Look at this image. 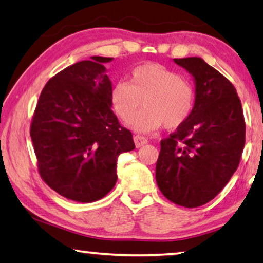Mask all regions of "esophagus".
<instances>
[{
    "instance_id": "34e87169",
    "label": "esophagus",
    "mask_w": 263,
    "mask_h": 263,
    "mask_svg": "<svg viewBox=\"0 0 263 263\" xmlns=\"http://www.w3.org/2000/svg\"><path fill=\"white\" fill-rule=\"evenodd\" d=\"M133 140H135L136 147H140V146H143V145H145V144L147 143V139L145 138V137L139 136V135H137V136L133 137Z\"/></svg>"
}]
</instances>
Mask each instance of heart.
<instances>
[{
  "mask_svg": "<svg viewBox=\"0 0 263 263\" xmlns=\"http://www.w3.org/2000/svg\"><path fill=\"white\" fill-rule=\"evenodd\" d=\"M113 111L125 124L137 131L150 132L164 127L175 130L190 118L195 107V89L191 82L175 70L159 64H144L133 68L128 80L119 81L109 94Z\"/></svg>",
  "mask_w": 263,
  "mask_h": 263,
  "instance_id": "obj_1",
  "label": "heart"
}]
</instances>
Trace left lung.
Returning a JSON list of instances; mask_svg holds the SVG:
<instances>
[{"mask_svg": "<svg viewBox=\"0 0 263 263\" xmlns=\"http://www.w3.org/2000/svg\"><path fill=\"white\" fill-rule=\"evenodd\" d=\"M196 82L190 118L160 140L156 181L175 204L197 208L227 185L240 164L246 123L236 88L202 58L175 59Z\"/></svg>", "mask_w": 263, "mask_h": 263, "instance_id": "left-lung-1", "label": "left lung"}]
</instances>
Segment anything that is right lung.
<instances>
[{"label":"right lung","instance_id":"1","mask_svg":"<svg viewBox=\"0 0 263 263\" xmlns=\"http://www.w3.org/2000/svg\"><path fill=\"white\" fill-rule=\"evenodd\" d=\"M68 66L42 89L30 124L41 178L59 195L89 203L107 195L117 182V162L135 148L132 133L119 124L109 101L112 84L104 62Z\"/></svg>","mask_w":263,"mask_h":263}]
</instances>
